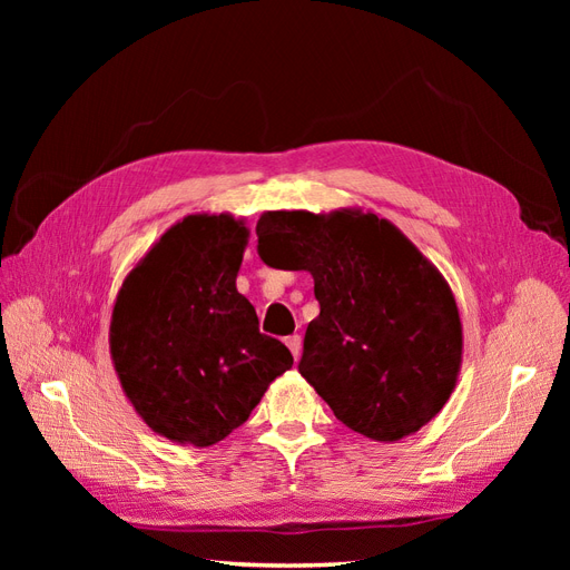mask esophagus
I'll use <instances>...</instances> for the list:
<instances>
[{
  "instance_id": "esophagus-1",
  "label": "esophagus",
  "mask_w": 570,
  "mask_h": 570,
  "mask_svg": "<svg viewBox=\"0 0 570 570\" xmlns=\"http://www.w3.org/2000/svg\"><path fill=\"white\" fill-rule=\"evenodd\" d=\"M285 344L289 347V352H292V356H295V361L302 356V337L299 335H289L287 340H285Z\"/></svg>"
}]
</instances>
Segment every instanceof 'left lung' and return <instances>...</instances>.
<instances>
[{
    "instance_id": "1",
    "label": "left lung",
    "mask_w": 570,
    "mask_h": 570,
    "mask_svg": "<svg viewBox=\"0 0 570 570\" xmlns=\"http://www.w3.org/2000/svg\"><path fill=\"white\" fill-rule=\"evenodd\" d=\"M258 254L306 271L321 314L308 323L299 373L335 416L375 442L433 421L456 387L463 327L450 283L387 218L264 212Z\"/></svg>"
}]
</instances>
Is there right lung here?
Segmentation results:
<instances>
[{"instance_id":"obj_1","label":"right lung","mask_w":570,"mask_h":570,"mask_svg":"<svg viewBox=\"0 0 570 570\" xmlns=\"http://www.w3.org/2000/svg\"><path fill=\"white\" fill-rule=\"evenodd\" d=\"M247 245L245 218L189 214L116 295L109 350L120 387L170 442L202 450L228 438L295 361L281 340L258 333L254 306L235 287Z\"/></svg>"}]
</instances>
